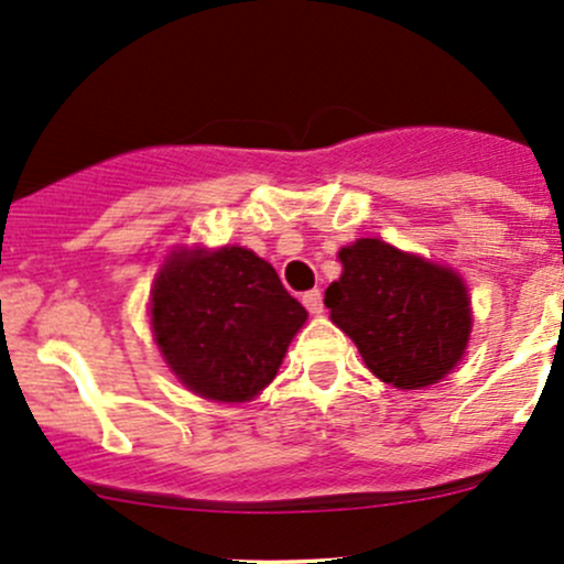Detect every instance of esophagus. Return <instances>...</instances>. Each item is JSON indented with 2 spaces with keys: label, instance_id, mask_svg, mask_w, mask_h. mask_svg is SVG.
Instances as JSON below:
<instances>
[{
  "label": "esophagus",
  "instance_id": "obj_1",
  "mask_svg": "<svg viewBox=\"0 0 564 564\" xmlns=\"http://www.w3.org/2000/svg\"><path fill=\"white\" fill-rule=\"evenodd\" d=\"M303 306L308 308V314H322L325 312V306H322V290H308V293H303Z\"/></svg>",
  "mask_w": 564,
  "mask_h": 564
}]
</instances>
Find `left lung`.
<instances>
[{
  "mask_svg": "<svg viewBox=\"0 0 564 564\" xmlns=\"http://www.w3.org/2000/svg\"><path fill=\"white\" fill-rule=\"evenodd\" d=\"M338 258L344 274L325 290V306L357 344L367 370L397 389L442 381L469 344L464 280L381 239H357Z\"/></svg>",
  "mask_w": 564,
  "mask_h": 564,
  "instance_id": "obj_1",
  "label": "left lung"
}]
</instances>
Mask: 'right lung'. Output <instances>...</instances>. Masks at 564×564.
<instances>
[{"label":"right lung","mask_w":564,"mask_h":564,"mask_svg":"<svg viewBox=\"0 0 564 564\" xmlns=\"http://www.w3.org/2000/svg\"><path fill=\"white\" fill-rule=\"evenodd\" d=\"M306 316L274 265L237 245L173 250L151 288V330L164 362L213 402L261 394Z\"/></svg>","instance_id":"add662e5"}]
</instances>
